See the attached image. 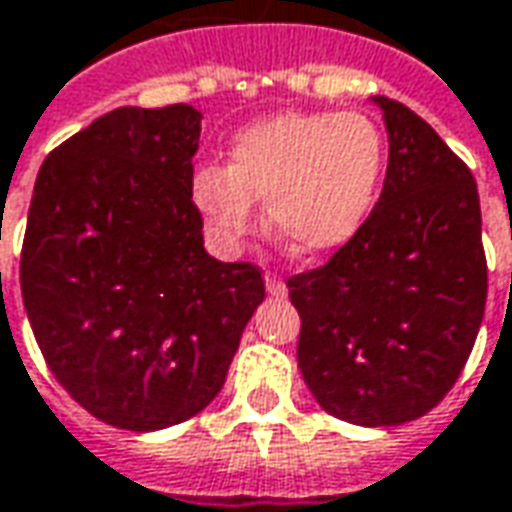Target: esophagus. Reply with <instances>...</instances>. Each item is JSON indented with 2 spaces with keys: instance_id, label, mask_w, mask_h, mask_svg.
Masks as SVG:
<instances>
[{
  "instance_id": "obj_1",
  "label": "esophagus",
  "mask_w": 512,
  "mask_h": 512,
  "mask_svg": "<svg viewBox=\"0 0 512 512\" xmlns=\"http://www.w3.org/2000/svg\"><path fill=\"white\" fill-rule=\"evenodd\" d=\"M264 287H267V293H270V296H276V298L287 296V284H284L276 273H267V276H264Z\"/></svg>"
}]
</instances>
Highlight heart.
<instances>
[{"label":"heart","instance_id":"b5f03b06","mask_svg":"<svg viewBox=\"0 0 512 512\" xmlns=\"http://www.w3.org/2000/svg\"><path fill=\"white\" fill-rule=\"evenodd\" d=\"M386 137L360 112H281L236 132L228 163L197 168L191 197L211 231L236 245L253 231V200L298 256L346 245L375 208Z\"/></svg>","mask_w":512,"mask_h":512}]
</instances>
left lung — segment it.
I'll list each match as a JSON object with an SVG mask.
<instances>
[{
  "mask_svg": "<svg viewBox=\"0 0 512 512\" xmlns=\"http://www.w3.org/2000/svg\"><path fill=\"white\" fill-rule=\"evenodd\" d=\"M375 104L389 129L380 200L327 264L287 279L304 383L332 417L369 428L417 420L451 392L488 298L471 168L408 106Z\"/></svg>",
  "mask_w": 512,
  "mask_h": 512,
  "instance_id": "obj_1",
  "label": "left lung"
}]
</instances>
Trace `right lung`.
Wrapping results in <instances>:
<instances>
[{
    "label": "right lung",
    "mask_w": 512,
    "mask_h": 512,
    "mask_svg": "<svg viewBox=\"0 0 512 512\" xmlns=\"http://www.w3.org/2000/svg\"><path fill=\"white\" fill-rule=\"evenodd\" d=\"M197 146L194 106H120L50 152L27 211L36 344L78 406L126 431L200 414L264 298L256 264L202 248Z\"/></svg>",
    "instance_id": "obj_1"
}]
</instances>
